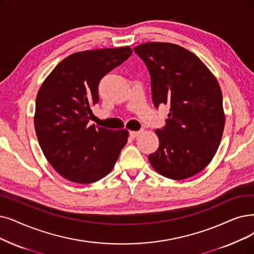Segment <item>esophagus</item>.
I'll use <instances>...</instances> for the list:
<instances>
[{
  "label": "esophagus",
  "instance_id": "obj_1",
  "mask_svg": "<svg viewBox=\"0 0 254 254\" xmlns=\"http://www.w3.org/2000/svg\"><path fill=\"white\" fill-rule=\"evenodd\" d=\"M141 133H143V131H130V132H129L130 136H131V137H133V138L137 137V136H138V135H140Z\"/></svg>",
  "mask_w": 254,
  "mask_h": 254
}]
</instances>
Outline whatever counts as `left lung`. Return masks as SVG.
I'll return each mask as SVG.
<instances>
[{"label":"left lung","mask_w":254,"mask_h":254,"mask_svg":"<svg viewBox=\"0 0 254 254\" xmlns=\"http://www.w3.org/2000/svg\"><path fill=\"white\" fill-rule=\"evenodd\" d=\"M151 76L155 107L169 104L167 124L155 130L158 149L149 161L160 175L182 180L203 170L219 148L225 125L218 80L189 50L169 43L135 47Z\"/></svg>","instance_id":"obj_1"}]
</instances>
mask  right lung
<instances>
[{"mask_svg":"<svg viewBox=\"0 0 254 254\" xmlns=\"http://www.w3.org/2000/svg\"><path fill=\"white\" fill-rule=\"evenodd\" d=\"M132 54L130 47L88 50L60 62L40 86L34 127L50 165L76 184H93L110 173L127 143L126 129L89 125L98 86Z\"/></svg>","mask_w":254,"mask_h":254,"instance_id":"right-lung-1","label":"right lung"}]
</instances>
